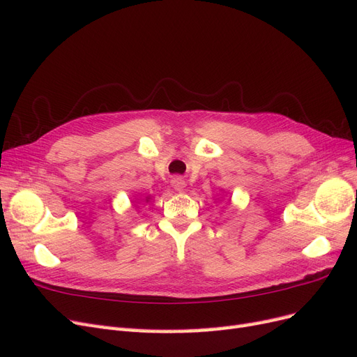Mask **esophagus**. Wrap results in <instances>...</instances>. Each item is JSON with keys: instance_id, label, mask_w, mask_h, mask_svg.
<instances>
[{"instance_id": "34e87169", "label": "esophagus", "mask_w": 357, "mask_h": 357, "mask_svg": "<svg viewBox=\"0 0 357 357\" xmlns=\"http://www.w3.org/2000/svg\"><path fill=\"white\" fill-rule=\"evenodd\" d=\"M171 183H172V188H174V189L178 190V192H181L183 189L186 188V181L183 180L181 177H174V178H172Z\"/></svg>"}]
</instances>
